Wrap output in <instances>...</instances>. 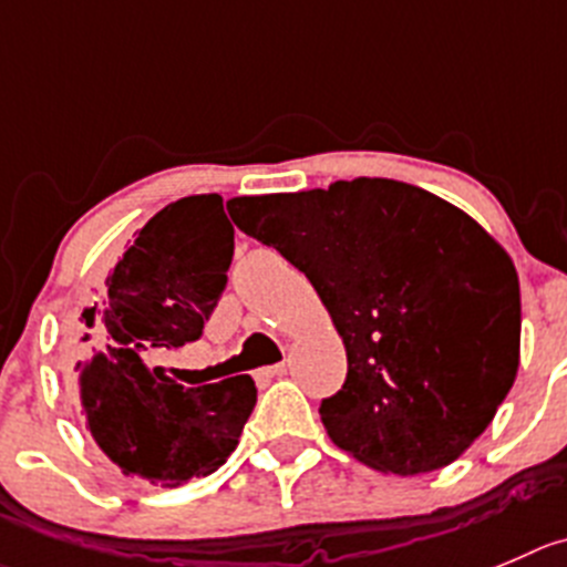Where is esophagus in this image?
I'll return each mask as SVG.
<instances>
[{
	"label": "esophagus",
	"mask_w": 567,
	"mask_h": 567,
	"mask_svg": "<svg viewBox=\"0 0 567 567\" xmlns=\"http://www.w3.org/2000/svg\"><path fill=\"white\" fill-rule=\"evenodd\" d=\"M284 373H287V364H272V368L258 370V379H278Z\"/></svg>",
	"instance_id": "obj_1"
}]
</instances>
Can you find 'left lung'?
I'll use <instances>...</instances> for the list:
<instances>
[{
	"instance_id": "1",
	"label": "left lung",
	"mask_w": 567,
	"mask_h": 567,
	"mask_svg": "<svg viewBox=\"0 0 567 567\" xmlns=\"http://www.w3.org/2000/svg\"><path fill=\"white\" fill-rule=\"evenodd\" d=\"M228 214L311 280L342 337L348 379L320 403L333 445L395 476L471 449L520 361L515 264L476 219L386 177L234 197Z\"/></svg>"
}]
</instances>
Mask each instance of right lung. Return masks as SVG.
<instances>
[{"instance_id":"right-lung-1","label":"right lung","mask_w":567,"mask_h":567,"mask_svg":"<svg viewBox=\"0 0 567 567\" xmlns=\"http://www.w3.org/2000/svg\"><path fill=\"white\" fill-rule=\"evenodd\" d=\"M234 225L219 194H194L161 208L105 278V292L83 311V342L100 350L78 361L85 429L125 476L177 487L225 465L256 406L250 375L186 386L161 381L144 355L183 348L228 284Z\"/></svg>"}]
</instances>
